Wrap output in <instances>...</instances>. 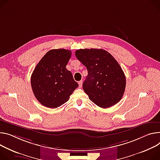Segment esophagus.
<instances>
[{
  "label": "esophagus",
  "mask_w": 160,
  "mask_h": 160,
  "mask_svg": "<svg viewBox=\"0 0 160 160\" xmlns=\"http://www.w3.org/2000/svg\"><path fill=\"white\" fill-rule=\"evenodd\" d=\"M82 83H83V82L81 80V81H80L79 82H78V85H79V87L80 88H82Z\"/></svg>",
  "instance_id": "1"
}]
</instances>
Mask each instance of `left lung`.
<instances>
[{
    "label": "left lung",
    "mask_w": 160,
    "mask_h": 160,
    "mask_svg": "<svg viewBox=\"0 0 160 160\" xmlns=\"http://www.w3.org/2000/svg\"><path fill=\"white\" fill-rule=\"evenodd\" d=\"M75 55L88 75L83 89L94 103L107 108L118 103L126 88V77L113 57L103 49H80Z\"/></svg>",
    "instance_id": "obj_1"
}]
</instances>
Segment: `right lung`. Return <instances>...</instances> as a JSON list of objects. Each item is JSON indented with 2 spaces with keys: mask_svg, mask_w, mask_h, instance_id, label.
Returning <instances> with one entry per match:
<instances>
[{
  "mask_svg": "<svg viewBox=\"0 0 160 160\" xmlns=\"http://www.w3.org/2000/svg\"><path fill=\"white\" fill-rule=\"evenodd\" d=\"M71 56L69 50H51L34 68L31 79L32 89L43 106L51 108L61 106L78 88V83L66 68Z\"/></svg>",
  "mask_w": 160,
  "mask_h": 160,
  "instance_id": "1",
  "label": "right lung"
}]
</instances>
